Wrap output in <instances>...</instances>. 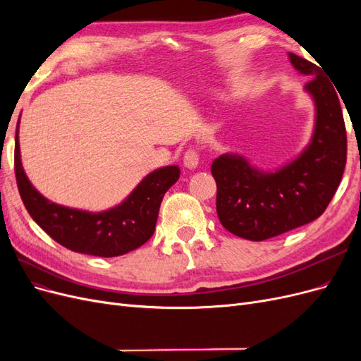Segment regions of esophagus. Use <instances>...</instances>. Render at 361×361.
<instances>
[{"label": "esophagus", "instance_id": "obj_1", "mask_svg": "<svg viewBox=\"0 0 361 361\" xmlns=\"http://www.w3.org/2000/svg\"><path fill=\"white\" fill-rule=\"evenodd\" d=\"M183 164L187 166L188 169H194L197 167L199 164V150L195 147H190L187 152H185L183 155Z\"/></svg>", "mask_w": 361, "mask_h": 361}]
</instances>
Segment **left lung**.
I'll return each instance as SVG.
<instances>
[{
    "mask_svg": "<svg viewBox=\"0 0 361 361\" xmlns=\"http://www.w3.org/2000/svg\"><path fill=\"white\" fill-rule=\"evenodd\" d=\"M293 68L312 78L316 125L310 145L276 173L259 171L245 158L221 155L211 173L216 182V214L228 232L265 241L321 216L342 180L346 164V128L341 97L324 69L289 52Z\"/></svg>",
    "mask_w": 361,
    "mask_h": 361,
    "instance_id": "8db88e82",
    "label": "left lung"
}]
</instances>
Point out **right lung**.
Here are the masks:
<instances>
[{"label": "right lung", "mask_w": 361, "mask_h": 361, "mask_svg": "<svg viewBox=\"0 0 361 361\" xmlns=\"http://www.w3.org/2000/svg\"><path fill=\"white\" fill-rule=\"evenodd\" d=\"M15 174L25 209L54 241L75 253L116 257L141 247L154 235L164 194L179 179L180 170L178 166L155 170L122 204L106 212L69 209L51 203L30 183L20 164L16 130Z\"/></svg>", "instance_id": "1"}]
</instances>
